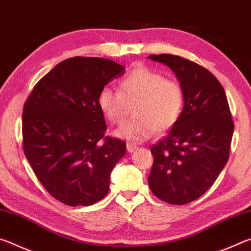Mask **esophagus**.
<instances>
[{"instance_id":"esophagus-1","label":"esophagus","mask_w":251,"mask_h":251,"mask_svg":"<svg viewBox=\"0 0 251 251\" xmlns=\"http://www.w3.org/2000/svg\"><path fill=\"white\" fill-rule=\"evenodd\" d=\"M126 148H127V151L133 152L134 151L137 150V146H136V145H133V144H127V145H126Z\"/></svg>"}]
</instances>
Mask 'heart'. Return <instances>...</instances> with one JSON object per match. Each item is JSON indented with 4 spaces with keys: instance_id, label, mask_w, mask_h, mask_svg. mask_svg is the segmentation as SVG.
I'll return each mask as SVG.
<instances>
[{
    "instance_id": "heart-1",
    "label": "heart",
    "mask_w": 251,
    "mask_h": 251,
    "mask_svg": "<svg viewBox=\"0 0 251 251\" xmlns=\"http://www.w3.org/2000/svg\"><path fill=\"white\" fill-rule=\"evenodd\" d=\"M120 91L100 88L97 104L112 124H121L134 108L133 120L115 130V136L131 143L151 138L156 129L165 131L176 124L184 107V90L175 79L145 66L131 70L122 78Z\"/></svg>"
}]
</instances>
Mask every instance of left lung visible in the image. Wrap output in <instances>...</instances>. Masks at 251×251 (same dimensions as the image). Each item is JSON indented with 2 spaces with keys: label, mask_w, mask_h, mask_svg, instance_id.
I'll use <instances>...</instances> for the list:
<instances>
[{
  "label": "left lung",
  "mask_w": 251,
  "mask_h": 251,
  "mask_svg": "<svg viewBox=\"0 0 251 251\" xmlns=\"http://www.w3.org/2000/svg\"><path fill=\"white\" fill-rule=\"evenodd\" d=\"M148 58L167 65L184 90V108L172 129L151 146L150 188L161 201L185 205L202 196L227 164L233 122L226 93L205 67L172 54Z\"/></svg>",
  "instance_id": "left-lung-1"
}]
</instances>
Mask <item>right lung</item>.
Returning a JSON list of instances; mask_svg holds the SVG:
<instances>
[{"mask_svg":"<svg viewBox=\"0 0 251 251\" xmlns=\"http://www.w3.org/2000/svg\"><path fill=\"white\" fill-rule=\"evenodd\" d=\"M124 73L112 59L67 58L39 80L25 101V157L48 193L65 205L90 206L108 193L126 143L104 136L97 96Z\"/></svg>","mask_w":251,"mask_h":251,"instance_id":"obj_1","label":"right lung"}]
</instances>
